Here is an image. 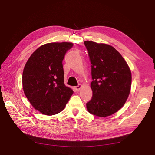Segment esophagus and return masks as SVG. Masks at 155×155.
Instances as JSON below:
<instances>
[{
  "instance_id": "obj_1",
  "label": "esophagus",
  "mask_w": 155,
  "mask_h": 155,
  "mask_svg": "<svg viewBox=\"0 0 155 155\" xmlns=\"http://www.w3.org/2000/svg\"><path fill=\"white\" fill-rule=\"evenodd\" d=\"M81 87H82V85H81V84H80V85H77V86L74 87V89L76 90V91H79Z\"/></svg>"
}]
</instances>
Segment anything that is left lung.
<instances>
[{
  "mask_svg": "<svg viewBox=\"0 0 155 155\" xmlns=\"http://www.w3.org/2000/svg\"><path fill=\"white\" fill-rule=\"evenodd\" d=\"M91 61L93 95L87 110L97 117L115 113L125 104L130 93L131 74L122 55L106 44L84 42Z\"/></svg>",
  "mask_w": 155,
  "mask_h": 155,
  "instance_id": "left-lung-1",
  "label": "left lung"
}]
</instances>
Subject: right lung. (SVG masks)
<instances>
[{
  "label": "right lung",
  "mask_w": 155,
  "mask_h": 155,
  "mask_svg": "<svg viewBox=\"0 0 155 155\" xmlns=\"http://www.w3.org/2000/svg\"><path fill=\"white\" fill-rule=\"evenodd\" d=\"M73 47L70 43L43 45L34 52L22 75L24 94L32 106L45 115L62 111L73 94L64 83L62 61Z\"/></svg>",
  "instance_id": "right-lung-1"
}]
</instances>
